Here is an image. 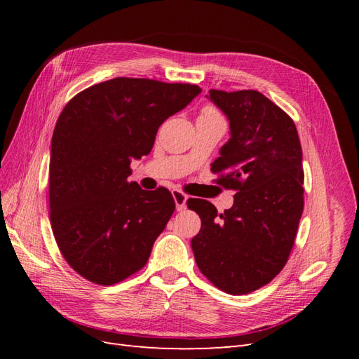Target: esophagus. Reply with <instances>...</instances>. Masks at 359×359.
<instances>
[{
  "mask_svg": "<svg viewBox=\"0 0 359 359\" xmlns=\"http://www.w3.org/2000/svg\"><path fill=\"white\" fill-rule=\"evenodd\" d=\"M172 196H173V201H175L177 211H182V210L187 208V199H189L187 194H184L180 190H173Z\"/></svg>",
  "mask_w": 359,
  "mask_h": 359,
  "instance_id": "obj_1",
  "label": "esophagus"
}]
</instances>
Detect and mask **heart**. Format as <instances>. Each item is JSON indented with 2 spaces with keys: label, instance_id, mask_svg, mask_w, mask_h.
<instances>
[{
  "label": "heart",
  "instance_id": "b5f03b06",
  "mask_svg": "<svg viewBox=\"0 0 359 359\" xmlns=\"http://www.w3.org/2000/svg\"><path fill=\"white\" fill-rule=\"evenodd\" d=\"M202 114H217V112L214 109H211V107H206V109Z\"/></svg>",
  "mask_w": 359,
  "mask_h": 359
}]
</instances>
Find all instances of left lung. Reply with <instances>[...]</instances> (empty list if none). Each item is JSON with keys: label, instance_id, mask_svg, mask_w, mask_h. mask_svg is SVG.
<instances>
[{"label": "left lung", "instance_id": "1", "mask_svg": "<svg viewBox=\"0 0 359 359\" xmlns=\"http://www.w3.org/2000/svg\"><path fill=\"white\" fill-rule=\"evenodd\" d=\"M206 97L231 128L211 170L222 173L217 184L236 194L223 214L208 201H187L202 222L191 248L214 286L244 295L287 262L304 210L302 149L292 118L259 91L211 90Z\"/></svg>", "mask_w": 359, "mask_h": 359}]
</instances>
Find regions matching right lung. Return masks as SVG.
Segmentation results:
<instances>
[{
  "instance_id": "add662e5",
  "label": "right lung",
  "mask_w": 359,
  "mask_h": 359,
  "mask_svg": "<svg viewBox=\"0 0 359 359\" xmlns=\"http://www.w3.org/2000/svg\"><path fill=\"white\" fill-rule=\"evenodd\" d=\"M198 85L115 78L64 107L50 144L49 208L55 241L83 278L111 286L135 274L175 210L165 187L128 182L158 127L201 94Z\"/></svg>"
}]
</instances>
